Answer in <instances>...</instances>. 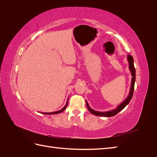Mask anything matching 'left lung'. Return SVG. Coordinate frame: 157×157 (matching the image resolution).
Wrapping results in <instances>:
<instances>
[{"mask_svg":"<svg viewBox=\"0 0 157 157\" xmlns=\"http://www.w3.org/2000/svg\"><path fill=\"white\" fill-rule=\"evenodd\" d=\"M127 58H128V61L129 63V69L130 70V71H131L132 75L131 88H130V90H129L128 97H127L125 101L122 102L121 104H120L115 109L111 110V111H105V112H100V111H94V110H93L90 107L88 102L86 101V106H87L88 111L90 112V113H92V114L96 115V116L106 117H113V116H114V115L117 114L119 111H122V110L129 104L130 101H131V99L133 96V94H134V84H135V81H136V69H135L134 65V58H133V56L130 55H128V57Z\"/></svg>","mask_w":157,"mask_h":157,"instance_id":"1","label":"left lung"}]
</instances>
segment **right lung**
I'll return each instance as SVG.
<instances>
[{
  "label": "right lung",
  "instance_id": "add662e5",
  "mask_svg": "<svg viewBox=\"0 0 157 157\" xmlns=\"http://www.w3.org/2000/svg\"><path fill=\"white\" fill-rule=\"evenodd\" d=\"M68 100H69V98L67 99V103H66L65 106L64 107H63L61 110H60V111H55V112H52V113H43V114H46V115H55V114H58V113H60L63 112V111H65V109H66V107H67V106Z\"/></svg>",
  "mask_w": 157,
  "mask_h": 157
}]
</instances>
